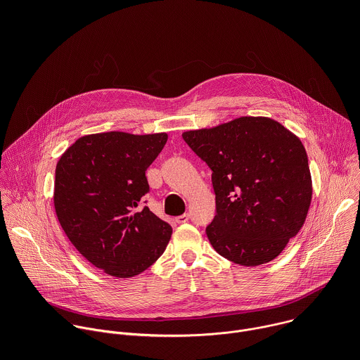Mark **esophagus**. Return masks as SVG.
Segmentation results:
<instances>
[{"label": "esophagus", "instance_id": "34e87169", "mask_svg": "<svg viewBox=\"0 0 360 360\" xmlns=\"http://www.w3.org/2000/svg\"><path fill=\"white\" fill-rule=\"evenodd\" d=\"M176 224H185V222H188L189 221V214H184V215H179V217H176Z\"/></svg>", "mask_w": 360, "mask_h": 360}]
</instances>
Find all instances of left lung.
Listing matches in <instances>:
<instances>
[{
    "instance_id": "left-lung-1",
    "label": "left lung",
    "mask_w": 360,
    "mask_h": 360,
    "mask_svg": "<svg viewBox=\"0 0 360 360\" xmlns=\"http://www.w3.org/2000/svg\"><path fill=\"white\" fill-rule=\"evenodd\" d=\"M212 169L214 249L242 266L274 261L304 224L312 176L300 139L266 117H240L182 134Z\"/></svg>"
}]
</instances>
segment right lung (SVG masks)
Returning <instances> with one entry per match:
<instances>
[{
	"label": "right lung",
	"instance_id": "1",
	"mask_svg": "<svg viewBox=\"0 0 360 360\" xmlns=\"http://www.w3.org/2000/svg\"><path fill=\"white\" fill-rule=\"evenodd\" d=\"M168 135L111 131L78 138L56 169L54 207L77 250L95 268L115 278H132L164 253L172 228L139 210L149 191L148 167Z\"/></svg>",
	"mask_w": 360,
	"mask_h": 360
}]
</instances>
